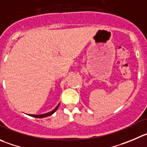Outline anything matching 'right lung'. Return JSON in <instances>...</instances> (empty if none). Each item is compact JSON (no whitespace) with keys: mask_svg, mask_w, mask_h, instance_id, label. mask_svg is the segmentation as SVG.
I'll return each instance as SVG.
<instances>
[{"mask_svg":"<svg viewBox=\"0 0 147 147\" xmlns=\"http://www.w3.org/2000/svg\"><path fill=\"white\" fill-rule=\"evenodd\" d=\"M59 105H60V102H59V104H58V105L55 107V108L54 109V110H53L52 111L49 112V113H44V114H40V115H30V114H28V115H29V116H32V117H34V118H45V117H47V116H50V115H53L54 113H55V111H56L57 109H58V107H59Z\"/></svg>","mask_w":147,"mask_h":147,"instance_id":"1","label":"right lung"}]
</instances>
